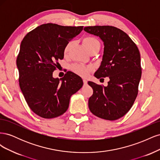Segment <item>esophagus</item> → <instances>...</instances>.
<instances>
[{
    "label": "esophagus",
    "mask_w": 160,
    "mask_h": 160,
    "mask_svg": "<svg viewBox=\"0 0 160 160\" xmlns=\"http://www.w3.org/2000/svg\"><path fill=\"white\" fill-rule=\"evenodd\" d=\"M83 83H84L85 85H86L87 83H88V81H87L86 79H83Z\"/></svg>",
    "instance_id": "obj_1"
}]
</instances>
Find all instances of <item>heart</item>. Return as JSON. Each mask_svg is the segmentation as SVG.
Segmentation results:
<instances>
[{"instance_id": "b5f03b06", "label": "heart", "mask_w": 160, "mask_h": 160, "mask_svg": "<svg viewBox=\"0 0 160 160\" xmlns=\"http://www.w3.org/2000/svg\"><path fill=\"white\" fill-rule=\"evenodd\" d=\"M84 44L88 51L93 49L95 47H100V42L93 37H85L83 40ZM72 45V41H69L64 49V55L65 56L68 55L69 52L71 49V47ZM71 69L72 72H74L77 75H79L81 77H88L91 71V67L89 65H87L83 63H75L72 65L71 67Z\"/></svg>"}]
</instances>
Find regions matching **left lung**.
<instances>
[{
    "label": "left lung",
    "mask_w": 160,
    "mask_h": 160,
    "mask_svg": "<svg viewBox=\"0 0 160 160\" xmlns=\"http://www.w3.org/2000/svg\"><path fill=\"white\" fill-rule=\"evenodd\" d=\"M84 31L103 41V59L95 77L109 78L106 87L88 81L93 90L89 108L99 118L118 119L132 108L138 93L142 76L139 49L126 33L115 27H87Z\"/></svg>",
    "instance_id": "8db88e82"
}]
</instances>
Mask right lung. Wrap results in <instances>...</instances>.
I'll return each mask as SVG.
<instances>
[{
	"mask_svg": "<svg viewBox=\"0 0 160 160\" xmlns=\"http://www.w3.org/2000/svg\"><path fill=\"white\" fill-rule=\"evenodd\" d=\"M83 28L43 24L28 32L21 42L17 59L19 86L28 107L42 118L63 114L71 96L83 85L71 71L60 79L52 77L58 61L64 57L65 47Z\"/></svg>",
	"mask_w": 160,
	"mask_h": 160,
	"instance_id": "right-lung-1",
	"label": "right lung"
}]
</instances>
